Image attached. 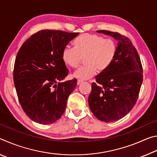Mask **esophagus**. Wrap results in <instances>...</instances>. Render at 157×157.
I'll return each instance as SVG.
<instances>
[{"label": "esophagus", "instance_id": "esophagus-1", "mask_svg": "<svg viewBox=\"0 0 157 157\" xmlns=\"http://www.w3.org/2000/svg\"><path fill=\"white\" fill-rule=\"evenodd\" d=\"M82 81H81V80H79V79H78V82H77V84L79 85V84H80L82 83Z\"/></svg>", "mask_w": 157, "mask_h": 157}]
</instances>
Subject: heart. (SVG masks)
I'll return each instance as SVG.
<instances>
[{"mask_svg":"<svg viewBox=\"0 0 157 157\" xmlns=\"http://www.w3.org/2000/svg\"><path fill=\"white\" fill-rule=\"evenodd\" d=\"M74 48L66 47L62 50L63 63L72 68L80 65L82 59L86 66L75 71L73 77L82 80L91 78L96 71L102 73L112 63L117 52L116 42L95 34L85 33L74 40Z\"/></svg>","mask_w":157,"mask_h":157,"instance_id":"heart-1","label":"heart"}]
</instances>
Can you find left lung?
<instances>
[{
    "label": "left lung",
    "mask_w": 157,
    "mask_h": 157,
    "mask_svg": "<svg viewBox=\"0 0 157 157\" xmlns=\"http://www.w3.org/2000/svg\"><path fill=\"white\" fill-rule=\"evenodd\" d=\"M118 41L112 63L95 77L88 102L94 115L101 121L111 123L125 116L136 104L143 82L139 55L132 41L118 33L98 30Z\"/></svg>",
    "instance_id": "left-lung-1"
}]
</instances>
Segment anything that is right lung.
Masks as SVG:
<instances>
[{
    "label": "right lung",
    "mask_w": 157,
    "mask_h": 157,
    "mask_svg": "<svg viewBox=\"0 0 157 157\" xmlns=\"http://www.w3.org/2000/svg\"><path fill=\"white\" fill-rule=\"evenodd\" d=\"M78 34L41 30L28 39L18 50L13 73L14 86L21 107L37 123L52 124L64 113L77 79L61 82L68 74L62 53Z\"/></svg>",
    "instance_id": "right-lung-1"
}]
</instances>
